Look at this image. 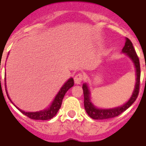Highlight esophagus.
Instances as JSON below:
<instances>
[{"label": "esophagus", "mask_w": 146, "mask_h": 146, "mask_svg": "<svg viewBox=\"0 0 146 146\" xmlns=\"http://www.w3.org/2000/svg\"><path fill=\"white\" fill-rule=\"evenodd\" d=\"M83 79H84V77H83V75L82 73H78L74 76V82H75L76 84H80L82 82Z\"/></svg>", "instance_id": "obj_1"}]
</instances>
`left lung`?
Segmentation results:
<instances>
[{"instance_id":"8db88e82","label":"left lung","mask_w":146,"mask_h":146,"mask_svg":"<svg viewBox=\"0 0 146 146\" xmlns=\"http://www.w3.org/2000/svg\"><path fill=\"white\" fill-rule=\"evenodd\" d=\"M122 52L125 53L132 60V61L133 62L135 68H136V82L133 95L129 101L124 104H123L122 106L111 109L97 108L91 102L89 87L86 83H84L82 85V89H83V94H84L85 109H86V111L88 113V115L94 120H104V119H109V118L117 117L123 111H126L128 108L131 106L138 97L139 92V85H140V64H139V60L136 54V50L134 49L133 43L127 38H126V43H125L123 48L122 49Z\"/></svg>"}]
</instances>
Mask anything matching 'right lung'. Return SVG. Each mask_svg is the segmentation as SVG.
Masks as SVG:
<instances>
[{"label": "right lung", "instance_id": "obj_1", "mask_svg": "<svg viewBox=\"0 0 146 146\" xmlns=\"http://www.w3.org/2000/svg\"><path fill=\"white\" fill-rule=\"evenodd\" d=\"M73 85H74V81H73V78L69 79V80L65 82V84L62 86L61 89H60L59 92L57 93V95L56 96V97H55V98L54 99L53 102L50 105V107H49L48 108L45 109V110L37 111V112H25L24 111H22V110L18 108L17 106L16 107H17V108H18L19 111H21L22 113H23V114H25L26 116H27V117L30 118V119L42 120H50V119L53 118L56 114H57V111H59V109L60 108V106H61L62 104V100L64 98L65 94H66V92L68 91L69 89H70L71 87L73 86ZM6 92H7L8 98L10 100V98H9V96H8L7 89H6ZM10 102H11V100H10Z\"/></svg>", "mask_w": 146, "mask_h": 146}]
</instances>
